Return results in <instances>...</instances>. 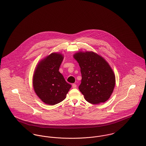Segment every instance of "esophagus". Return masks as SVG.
<instances>
[{"mask_svg":"<svg viewBox=\"0 0 146 146\" xmlns=\"http://www.w3.org/2000/svg\"><path fill=\"white\" fill-rule=\"evenodd\" d=\"M72 88H74V89H75V88H76V84H72Z\"/></svg>","mask_w":146,"mask_h":146,"instance_id":"obj_1","label":"esophagus"}]
</instances>
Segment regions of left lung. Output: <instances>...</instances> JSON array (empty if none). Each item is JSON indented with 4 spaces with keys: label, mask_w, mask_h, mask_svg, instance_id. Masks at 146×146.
<instances>
[{
    "label": "left lung",
    "mask_w": 146,
    "mask_h": 146,
    "mask_svg": "<svg viewBox=\"0 0 146 146\" xmlns=\"http://www.w3.org/2000/svg\"><path fill=\"white\" fill-rule=\"evenodd\" d=\"M82 74L79 89L85 99L92 104L107 101L114 90L115 77L104 58L92 51L79 52L74 55Z\"/></svg>",
    "instance_id": "obj_1"
}]
</instances>
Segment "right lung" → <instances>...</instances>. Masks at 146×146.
I'll use <instances>...</instances> for the list:
<instances>
[{
  "mask_svg": "<svg viewBox=\"0 0 146 146\" xmlns=\"http://www.w3.org/2000/svg\"><path fill=\"white\" fill-rule=\"evenodd\" d=\"M63 59L61 54L52 53L40 61L35 70L34 90L45 104L55 105L62 102L72 86L59 72Z\"/></svg>",
  "mask_w": 146,
  "mask_h": 146,
  "instance_id": "add662e5",
  "label": "right lung"
}]
</instances>
